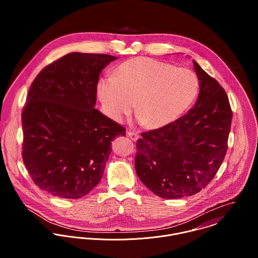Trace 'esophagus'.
<instances>
[{
	"instance_id": "34e87169",
	"label": "esophagus",
	"mask_w": 258,
	"mask_h": 258,
	"mask_svg": "<svg viewBox=\"0 0 258 258\" xmlns=\"http://www.w3.org/2000/svg\"><path fill=\"white\" fill-rule=\"evenodd\" d=\"M127 135H128L133 141H137L138 138H139V135H138L137 133H135V132H132V131H128V132H127Z\"/></svg>"
}]
</instances>
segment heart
Masks as SVG:
<instances>
[{
	"instance_id": "b5f03b06",
	"label": "heart",
	"mask_w": 258,
	"mask_h": 258,
	"mask_svg": "<svg viewBox=\"0 0 258 258\" xmlns=\"http://www.w3.org/2000/svg\"><path fill=\"white\" fill-rule=\"evenodd\" d=\"M200 89L197 74L150 57H134L120 64L115 76L101 77L97 96L105 114L120 121L133 110L148 128L165 126L180 117Z\"/></svg>"
}]
</instances>
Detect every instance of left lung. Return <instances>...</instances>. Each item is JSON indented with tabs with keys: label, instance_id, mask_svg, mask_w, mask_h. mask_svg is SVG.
<instances>
[{
	"label": "left lung",
	"instance_id": "left-lung-1",
	"mask_svg": "<svg viewBox=\"0 0 258 258\" xmlns=\"http://www.w3.org/2000/svg\"><path fill=\"white\" fill-rule=\"evenodd\" d=\"M200 81L195 106L159 129L141 133L135 169L158 197L192 196L214 179L227 150L232 112L221 84L192 60Z\"/></svg>",
	"mask_w": 258,
	"mask_h": 258
}]
</instances>
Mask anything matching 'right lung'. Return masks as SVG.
<instances>
[{"mask_svg": "<svg viewBox=\"0 0 258 258\" xmlns=\"http://www.w3.org/2000/svg\"><path fill=\"white\" fill-rule=\"evenodd\" d=\"M117 57L72 52L32 83L22 113L23 160L43 190L63 199L87 195L103 176L111 142L126 130L95 109L101 71Z\"/></svg>", "mask_w": 258, "mask_h": 258, "instance_id": "obj_1", "label": "right lung"}]
</instances>
